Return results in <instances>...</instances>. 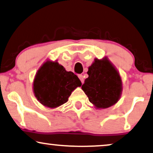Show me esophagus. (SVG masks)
Here are the masks:
<instances>
[{"label": "esophagus", "mask_w": 153, "mask_h": 153, "mask_svg": "<svg viewBox=\"0 0 153 153\" xmlns=\"http://www.w3.org/2000/svg\"><path fill=\"white\" fill-rule=\"evenodd\" d=\"M78 78L80 80L81 82H82V83L84 82V78H83V75H78Z\"/></svg>", "instance_id": "obj_1"}]
</instances>
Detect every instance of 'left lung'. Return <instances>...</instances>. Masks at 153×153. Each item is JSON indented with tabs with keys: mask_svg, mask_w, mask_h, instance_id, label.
<instances>
[{
	"mask_svg": "<svg viewBox=\"0 0 153 153\" xmlns=\"http://www.w3.org/2000/svg\"><path fill=\"white\" fill-rule=\"evenodd\" d=\"M82 89L89 101L97 108L105 109L117 103L121 92V80L107 59H95L89 67Z\"/></svg>",
	"mask_w": 153,
	"mask_h": 153,
	"instance_id": "obj_1",
	"label": "left lung"
}]
</instances>
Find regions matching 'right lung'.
Here are the masks:
<instances>
[{"label": "right lung", "mask_w": 153, "mask_h": 153, "mask_svg": "<svg viewBox=\"0 0 153 153\" xmlns=\"http://www.w3.org/2000/svg\"><path fill=\"white\" fill-rule=\"evenodd\" d=\"M81 85L73 72H68L58 62L47 61L36 73L34 92L40 103L55 108L67 102L72 91Z\"/></svg>", "instance_id": "right-lung-1"}]
</instances>
